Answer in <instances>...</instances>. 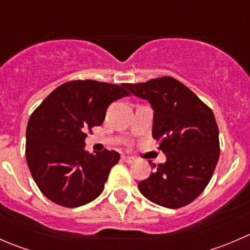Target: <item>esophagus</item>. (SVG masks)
Masks as SVG:
<instances>
[{
	"instance_id": "esophagus-1",
	"label": "esophagus",
	"mask_w": 250,
	"mask_h": 250,
	"mask_svg": "<svg viewBox=\"0 0 250 250\" xmlns=\"http://www.w3.org/2000/svg\"><path fill=\"white\" fill-rule=\"evenodd\" d=\"M122 161H123V162L128 163V165H132V163H134V162H135V158L129 157V156L123 155V156H122Z\"/></svg>"
}]
</instances>
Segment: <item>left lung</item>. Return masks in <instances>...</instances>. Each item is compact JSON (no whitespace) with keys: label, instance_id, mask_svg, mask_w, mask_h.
<instances>
[{"label":"left lung","instance_id":"1","mask_svg":"<svg viewBox=\"0 0 250 250\" xmlns=\"http://www.w3.org/2000/svg\"><path fill=\"white\" fill-rule=\"evenodd\" d=\"M153 110L152 137L167 157L138 184L144 197L176 209L195 201L210 181L218 163L219 129L213 111L185 84L166 76L145 83H125ZM152 165L151 162H148Z\"/></svg>","mask_w":250,"mask_h":250}]
</instances>
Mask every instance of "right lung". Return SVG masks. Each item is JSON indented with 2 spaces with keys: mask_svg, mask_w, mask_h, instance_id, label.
Returning a JSON list of instances; mask_svg holds the SVG:
<instances>
[{
  "mask_svg": "<svg viewBox=\"0 0 250 250\" xmlns=\"http://www.w3.org/2000/svg\"><path fill=\"white\" fill-rule=\"evenodd\" d=\"M128 95L125 83L70 81L53 90L32 112L26 127V162L48 200L75 208L103 192L120 153H88L85 130L102 125L111 103Z\"/></svg>",
  "mask_w": 250,
  "mask_h": 250,
  "instance_id": "add662e5",
  "label": "right lung"
}]
</instances>
